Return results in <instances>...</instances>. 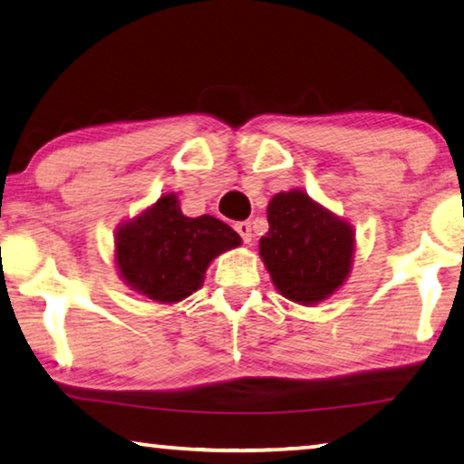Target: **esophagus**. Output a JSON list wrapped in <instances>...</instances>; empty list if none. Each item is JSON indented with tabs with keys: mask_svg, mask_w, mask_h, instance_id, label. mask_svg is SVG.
I'll return each instance as SVG.
<instances>
[{
	"mask_svg": "<svg viewBox=\"0 0 464 464\" xmlns=\"http://www.w3.org/2000/svg\"><path fill=\"white\" fill-rule=\"evenodd\" d=\"M235 231L239 233V237L244 239V244H250L252 241V225L250 223H237L235 225Z\"/></svg>",
	"mask_w": 464,
	"mask_h": 464,
	"instance_id": "esophagus-1",
	"label": "esophagus"
}]
</instances>
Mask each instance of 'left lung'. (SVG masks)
Returning a JSON list of instances; mask_svg holds the SVG:
<instances>
[{"label":"left lung","instance_id":"left-lung-1","mask_svg":"<svg viewBox=\"0 0 464 464\" xmlns=\"http://www.w3.org/2000/svg\"><path fill=\"white\" fill-rule=\"evenodd\" d=\"M266 220L260 256L285 298L315 304L341 288L355 247L351 225L296 188L269 201Z\"/></svg>","mask_w":464,"mask_h":464}]
</instances>
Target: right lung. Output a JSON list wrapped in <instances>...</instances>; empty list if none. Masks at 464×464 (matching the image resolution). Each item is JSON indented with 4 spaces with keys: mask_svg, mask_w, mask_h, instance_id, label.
Returning <instances> with one entry per match:
<instances>
[{
    "mask_svg": "<svg viewBox=\"0 0 464 464\" xmlns=\"http://www.w3.org/2000/svg\"><path fill=\"white\" fill-rule=\"evenodd\" d=\"M241 244L229 225L214 217L188 218L176 195L120 227L115 260L121 277L139 295L158 303H179L204 284L212 258Z\"/></svg>",
    "mask_w": 464,
    "mask_h": 464,
    "instance_id": "1",
    "label": "right lung"
}]
</instances>
